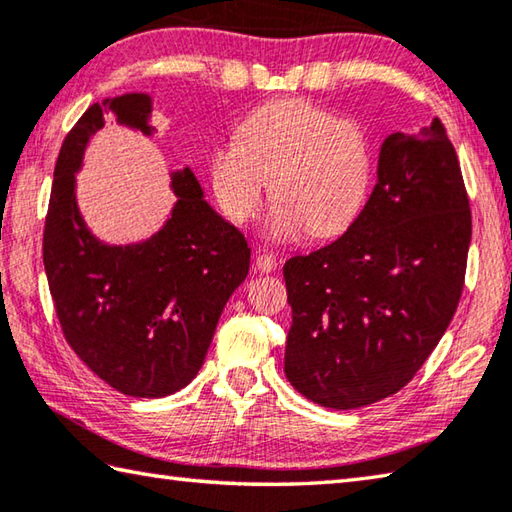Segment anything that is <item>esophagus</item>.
I'll return each mask as SVG.
<instances>
[{"instance_id":"1","label":"esophagus","mask_w":512,"mask_h":512,"mask_svg":"<svg viewBox=\"0 0 512 512\" xmlns=\"http://www.w3.org/2000/svg\"><path fill=\"white\" fill-rule=\"evenodd\" d=\"M278 267V260L274 254H267V252H256V258H254V269L260 274L265 272H274V269Z\"/></svg>"}]
</instances>
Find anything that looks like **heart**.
<instances>
[{
	"mask_svg": "<svg viewBox=\"0 0 512 512\" xmlns=\"http://www.w3.org/2000/svg\"><path fill=\"white\" fill-rule=\"evenodd\" d=\"M372 144L356 120L303 98L258 106L238 124L236 140L209 151L207 178L223 214L234 223L256 216L267 189L276 198L265 220L272 240L310 231L336 236L368 200Z\"/></svg>",
	"mask_w": 512,
	"mask_h": 512,
	"instance_id": "obj_1",
	"label": "heart"
}]
</instances>
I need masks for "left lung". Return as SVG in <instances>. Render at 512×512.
<instances>
[{
  "label": "left lung",
  "instance_id": "obj_1",
  "mask_svg": "<svg viewBox=\"0 0 512 512\" xmlns=\"http://www.w3.org/2000/svg\"><path fill=\"white\" fill-rule=\"evenodd\" d=\"M470 236L464 178L439 118L414 136L385 138L354 223L283 267L289 383L334 410L399 392L457 312Z\"/></svg>",
  "mask_w": 512,
  "mask_h": 512
}]
</instances>
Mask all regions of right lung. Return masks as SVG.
<instances>
[{
	"label": "right lung",
	"instance_id": "obj_1",
	"mask_svg": "<svg viewBox=\"0 0 512 512\" xmlns=\"http://www.w3.org/2000/svg\"><path fill=\"white\" fill-rule=\"evenodd\" d=\"M151 111L147 93L86 109L57 156L44 227V269L66 341L102 381L138 399L167 397L198 374L252 256L189 167L171 171L178 200L151 238L109 245L86 227L75 173L89 140L109 118L153 136Z\"/></svg>",
	"mask_w": 512,
	"mask_h": 512
}]
</instances>
